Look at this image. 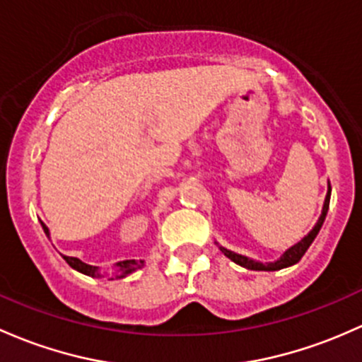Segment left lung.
<instances>
[{"label":"left lung","mask_w":362,"mask_h":362,"mask_svg":"<svg viewBox=\"0 0 362 362\" xmlns=\"http://www.w3.org/2000/svg\"><path fill=\"white\" fill-rule=\"evenodd\" d=\"M329 197H332V185L328 184V192H326V199H325V204H322V211H321V216L317 218V223L312 227V230L302 239V241H298L296 245H293L291 248H288L279 258H277V260L267 262V264H262V262L253 260V258L245 257V255H239V253H235V251L223 248V246H220L218 243H216V245H218L220 251H222L227 258H230L234 264L241 265V267H245V269H250V271H269L271 272V271H281V269L291 267V265L298 264L300 258L305 255V251L309 250V246L315 239V235H317L319 230H321L322 223H325V218H326V213H328V208H329Z\"/></svg>","instance_id":"obj_1"}]
</instances>
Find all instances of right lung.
I'll return each instance as SVG.
<instances>
[{
  "instance_id": "add662e5",
  "label": "right lung",
  "mask_w": 362,
  "mask_h": 362,
  "mask_svg": "<svg viewBox=\"0 0 362 362\" xmlns=\"http://www.w3.org/2000/svg\"><path fill=\"white\" fill-rule=\"evenodd\" d=\"M41 227H43L45 234L50 238V229H48L43 222H41ZM64 258H66V262L72 269H74V271L85 274V276H90V277H102L100 271H98V267H95V265L85 264V262H81L76 257H64ZM114 267H116V274H114V277H127L128 274L135 272L136 269H142L144 260H123V262H117ZM114 277H111V279H114Z\"/></svg>"
}]
</instances>
